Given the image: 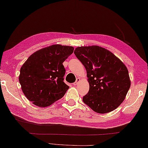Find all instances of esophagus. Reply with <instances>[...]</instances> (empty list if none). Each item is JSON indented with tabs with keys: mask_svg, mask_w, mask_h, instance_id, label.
<instances>
[{
	"mask_svg": "<svg viewBox=\"0 0 148 148\" xmlns=\"http://www.w3.org/2000/svg\"><path fill=\"white\" fill-rule=\"evenodd\" d=\"M79 81H80V78H77L76 81L73 83V85H77V84L79 83Z\"/></svg>",
	"mask_w": 148,
	"mask_h": 148,
	"instance_id": "esophagus-1",
	"label": "esophagus"
}]
</instances>
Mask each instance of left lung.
Returning a JSON list of instances; mask_svg holds the SVG:
<instances>
[{
  "label": "left lung",
  "mask_w": 148,
  "mask_h": 148,
  "mask_svg": "<svg viewBox=\"0 0 148 148\" xmlns=\"http://www.w3.org/2000/svg\"><path fill=\"white\" fill-rule=\"evenodd\" d=\"M74 54L85 67L90 84L83 102L100 114L117 108L130 87L126 66L111 51L98 46L77 47Z\"/></svg>",
  "instance_id": "8db88e82"
}]
</instances>
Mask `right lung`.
<instances>
[{
    "label": "right lung",
    "instance_id": "1",
    "mask_svg": "<svg viewBox=\"0 0 148 148\" xmlns=\"http://www.w3.org/2000/svg\"><path fill=\"white\" fill-rule=\"evenodd\" d=\"M74 51L72 46L54 45L31 55L20 69L19 81L27 98L45 108L62 99L69 86L64 83V62Z\"/></svg>",
    "mask_w": 148,
    "mask_h": 148
}]
</instances>
